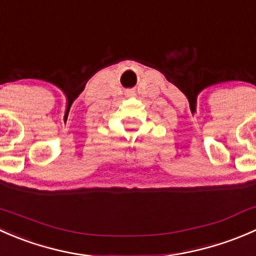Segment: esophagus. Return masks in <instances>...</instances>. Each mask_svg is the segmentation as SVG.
Returning <instances> with one entry per match:
<instances>
[{
  "label": "esophagus",
  "instance_id": "34e87169",
  "mask_svg": "<svg viewBox=\"0 0 256 256\" xmlns=\"http://www.w3.org/2000/svg\"><path fill=\"white\" fill-rule=\"evenodd\" d=\"M126 95H128V96H132L134 92H126Z\"/></svg>",
  "mask_w": 256,
  "mask_h": 256
}]
</instances>
